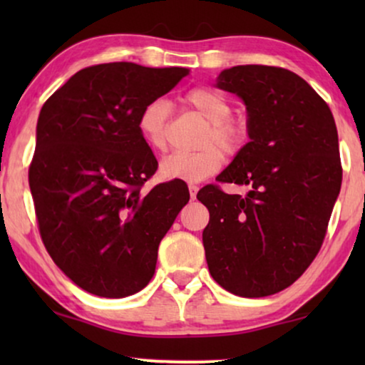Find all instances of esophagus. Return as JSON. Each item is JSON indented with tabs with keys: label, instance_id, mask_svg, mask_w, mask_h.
<instances>
[{
	"label": "esophagus",
	"instance_id": "1",
	"mask_svg": "<svg viewBox=\"0 0 365 365\" xmlns=\"http://www.w3.org/2000/svg\"><path fill=\"white\" fill-rule=\"evenodd\" d=\"M197 191H199V187L196 186V184H189V196H191V201H194V199H196Z\"/></svg>",
	"mask_w": 365,
	"mask_h": 365
}]
</instances>
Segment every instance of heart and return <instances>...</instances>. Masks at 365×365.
I'll return each mask as SVG.
<instances>
[{
	"label": "heart",
	"mask_w": 365,
	"mask_h": 365,
	"mask_svg": "<svg viewBox=\"0 0 365 365\" xmlns=\"http://www.w3.org/2000/svg\"><path fill=\"white\" fill-rule=\"evenodd\" d=\"M184 104L207 119L197 151H178L166 156L159 164L164 179H181L186 182H201L221 169L224 148L236 154L247 141V128L239 119L231 118L232 108L222 94L209 88H194L184 96ZM171 116V104L164 98H154L141 108L138 116V131L153 151L166 149V129Z\"/></svg>",
	"instance_id": "obj_1"
}]
</instances>
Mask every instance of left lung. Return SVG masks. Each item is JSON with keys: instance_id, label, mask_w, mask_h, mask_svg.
<instances>
[{"instance_id": "8db88e82", "label": "left lung", "mask_w": 365, "mask_h": 365, "mask_svg": "<svg viewBox=\"0 0 365 365\" xmlns=\"http://www.w3.org/2000/svg\"><path fill=\"white\" fill-rule=\"evenodd\" d=\"M216 86L246 104L251 141L216 178L247 186L246 196L216 184L197 192L209 209L207 267L226 291L266 297L296 282L321 251L342 182L336 121L289 69L234 66Z\"/></svg>"}]
</instances>
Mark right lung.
I'll list each match as a JSON object with an SVG mask.
<instances>
[{
  "mask_svg": "<svg viewBox=\"0 0 365 365\" xmlns=\"http://www.w3.org/2000/svg\"><path fill=\"white\" fill-rule=\"evenodd\" d=\"M187 74L96 64L43 104L29 164L39 234L54 264L94 296L119 299L146 287L159 242L189 201L181 181L141 191L158 161L138 131L144 104Z\"/></svg>",
  "mask_w": 365,
  "mask_h": 365,
  "instance_id": "right-lung-1",
  "label": "right lung"
}]
</instances>
